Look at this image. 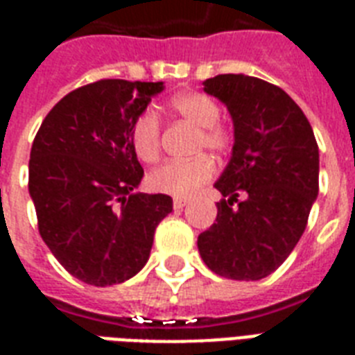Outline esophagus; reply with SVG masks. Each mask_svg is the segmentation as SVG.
<instances>
[{
    "label": "esophagus",
    "instance_id": "34e87169",
    "mask_svg": "<svg viewBox=\"0 0 355 355\" xmlns=\"http://www.w3.org/2000/svg\"><path fill=\"white\" fill-rule=\"evenodd\" d=\"M188 202H189L188 197H175V199H173V206H175L177 210L184 208V206L188 205Z\"/></svg>",
    "mask_w": 355,
    "mask_h": 355
}]
</instances>
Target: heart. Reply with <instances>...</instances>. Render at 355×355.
I'll use <instances>...</instances> for the list:
<instances>
[{"mask_svg": "<svg viewBox=\"0 0 355 355\" xmlns=\"http://www.w3.org/2000/svg\"><path fill=\"white\" fill-rule=\"evenodd\" d=\"M169 108L175 116L189 125L197 127L195 150L208 149L217 155H225L232 149L234 134L227 123L219 119L221 108L210 96L200 92L178 94L169 101ZM132 149L141 162L153 164L160 158L162 153V125L155 114H139L134 119ZM216 175V164L208 155H197L189 160H171L156 167L149 175V186L155 191L177 197H188L200 186L210 182Z\"/></svg>", "mask_w": 355, "mask_h": 355, "instance_id": "obj_1", "label": "heart"}]
</instances>
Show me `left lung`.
<instances>
[{
  "label": "left lung",
  "instance_id": "left-lung-1",
  "mask_svg": "<svg viewBox=\"0 0 355 355\" xmlns=\"http://www.w3.org/2000/svg\"><path fill=\"white\" fill-rule=\"evenodd\" d=\"M234 119L230 164L217 180L216 223L197 239L200 258L228 280L275 272L308 227L319 193V145L297 103L267 80L225 73L205 80Z\"/></svg>",
  "mask_w": 355,
  "mask_h": 355
}]
</instances>
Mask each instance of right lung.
Listing matches in <instances>:
<instances>
[{
	"mask_svg": "<svg viewBox=\"0 0 355 355\" xmlns=\"http://www.w3.org/2000/svg\"><path fill=\"white\" fill-rule=\"evenodd\" d=\"M162 83L101 79L64 96L35 136L29 193L38 232L69 275L97 287L132 278L149 259L164 193H132L144 177L134 119Z\"/></svg>",
	"mask_w": 355,
	"mask_h": 355,
	"instance_id": "obj_1",
	"label": "right lung"
}]
</instances>
